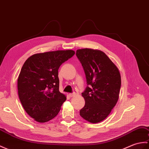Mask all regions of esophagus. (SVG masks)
<instances>
[{"instance_id":"1","label":"esophagus","mask_w":149,"mask_h":149,"mask_svg":"<svg viewBox=\"0 0 149 149\" xmlns=\"http://www.w3.org/2000/svg\"><path fill=\"white\" fill-rule=\"evenodd\" d=\"M78 94L76 92H75V93H70V94H69V96H70V97H74V96H76V95H77Z\"/></svg>"}]
</instances>
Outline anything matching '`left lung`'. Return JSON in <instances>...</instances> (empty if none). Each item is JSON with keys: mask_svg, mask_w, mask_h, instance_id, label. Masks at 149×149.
<instances>
[{"mask_svg": "<svg viewBox=\"0 0 149 149\" xmlns=\"http://www.w3.org/2000/svg\"><path fill=\"white\" fill-rule=\"evenodd\" d=\"M89 86L82 93L85 105L80 116L91 123L106 119L118 101L121 77L118 68L105 53L89 48L77 49Z\"/></svg>", "mask_w": 149, "mask_h": 149, "instance_id": "1", "label": "left lung"}]
</instances>
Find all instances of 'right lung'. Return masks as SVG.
<instances>
[{
	"instance_id": "1",
	"label": "right lung",
	"mask_w": 149,
	"mask_h": 149,
	"mask_svg": "<svg viewBox=\"0 0 149 149\" xmlns=\"http://www.w3.org/2000/svg\"><path fill=\"white\" fill-rule=\"evenodd\" d=\"M74 54L73 50L37 53L24 63L18 79V96L36 121L47 122L60 112L67 98L59 91L58 68Z\"/></svg>"
}]
</instances>
